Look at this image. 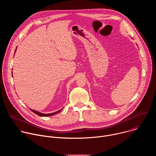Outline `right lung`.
<instances>
[{
  "label": "right lung",
  "instance_id": "add662e5",
  "mask_svg": "<svg viewBox=\"0 0 156 156\" xmlns=\"http://www.w3.org/2000/svg\"><path fill=\"white\" fill-rule=\"evenodd\" d=\"M15 51H16V50H15ZM30 110L32 111L33 112H34V113L36 114V115H39V116H41V117H49V116L54 115H55V114H58V113L60 112V111L61 110V109H60V110L57 111V112H55L51 113V114H42V113H41V112H37V111L34 110H32V109H31V108H30Z\"/></svg>",
  "mask_w": 156,
  "mask_h": 156
}]
</instances>
